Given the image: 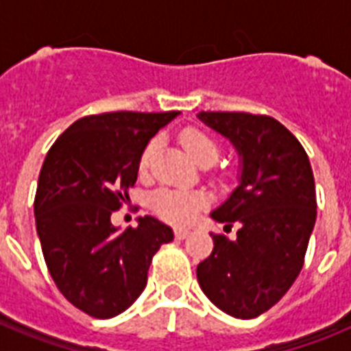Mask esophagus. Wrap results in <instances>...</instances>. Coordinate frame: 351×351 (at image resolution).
Returning a JSON list of instances; mask_svg holds the SVG:
<instances>
[{
    "mask_svg": "<svg viewBox=\"0 0 351 351\" xmlns=\"http://www.w3.org/2000/svg\"><path fill=\"white\" fill-rule=\"evenodd\" d=\"M189 234H191V231H189V230H184V228H176V230H175V237H176V239H178V240L187 239Z\"/></svg>",
    "mask_w": 351,
    "mask_h": 351,
    "instance_id": "34e87169",
    "label": "esophagus"
}]
</instances>
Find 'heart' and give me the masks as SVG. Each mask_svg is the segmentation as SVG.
I'll list each match as a JSON object with an SVG mask.
<instances>
[{
	"label": "heart",
	"mask_w": 351,
	"mask_h": 351,
	"mask_svg": "<svg viewBox=\"0 0 351 351\" xmlns=\"http://www.w3.org/2000/svg\"><path fill=\"white\" fill-rule=\"evenodd\" d=\"M180 143L197 164L211 165L215 164L220 156L219 140L209 134L204 129L198 127H187L180 132ZM158 151V140L151 142L143 147L138 162V171L140 175H149L151 165L154 162ZM151 206L162 219L175 222V224H186L206 206V197L202 193L184 191V189H160L151 197Z\"/></svg>",
	"instance_id": "obj_1"
}]
</instances>
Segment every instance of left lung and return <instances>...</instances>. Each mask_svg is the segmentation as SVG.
Instances as JSON below:
<instances>
[{
    "instance_id": "obj_1",
    "label": "left lung",
    "mask_w": 351,
    "mask_h": 351,
    "mask_svg": "<svg viewBox=\"0 0 351 351\" xmlns=\"http://www.w3.org/2000/svg\"><path fill=\"white\" fill-rule=\"evenodd\" d=\"M198 118L233 142L242 156L240 186L211 217V255L198 264L200 288L217 308L255 319L282 299L304 266L317 219L315 180L300 142L266 114L202 111Z\"/></svg>"
}]
</instances>
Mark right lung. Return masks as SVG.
I'll list each match as a JSON object with an SVG mask.
<instances>
[{
    "instance_id": "add662e5",
    "label": "right lung",
    "mask_w": 351,
    "mask_h": 351,
    "mask_svg": "<svg viewBox=\"0 0 351 351\" xmlns=\"http://www.w3.org/2000/svg\"><path fill=\"white\" fill-rule=\"evenodd\" d=\"M178 111H117L76 120L52 143L34 198L47 269L62 295L95 319L125 311L173 230L151 215L118 231L111 215L129 198L140 154Z\"/></svg>"
}]
</instances>
